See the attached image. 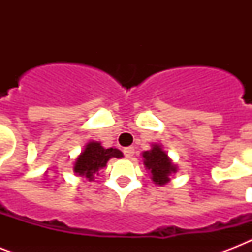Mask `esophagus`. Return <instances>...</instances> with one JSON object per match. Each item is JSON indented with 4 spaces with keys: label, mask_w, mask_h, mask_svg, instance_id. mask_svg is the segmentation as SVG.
<instances>
[{
    "label": "esophagus",
    "mask_w": 252,
    "mask_h": 252,
    "mask_svg": "<svg viewBox=\"0 0 252 252\" xmlns=\"http://www.w3.org/2000/svg\"><path fill=\"white\" fill-rule=\"evenodd\" d=\"M123 152H124V156H126V158H132L134 154V148L133 146H129V148H126Z\"/></svg>",
    "instance_id": "esophagus-1"
}]
</instances>
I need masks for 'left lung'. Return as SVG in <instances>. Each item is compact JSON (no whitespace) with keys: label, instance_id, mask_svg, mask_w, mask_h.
<instances>
[{"label":"left lung","instance_id":"left-lung-1","mask_svg":"<svg viewBox=\"0 0 252 252\" xmlns=\"http://www.w3.org/2000/svg\"><path fill=\"white\" fill-rule=\"evenodd\" d=\"M142 157L145 158L144 165L152 172V179L156 184H166L170 180V174L176 172V167L171 163L167 154L161 149V146L154 145L153 149L144 152Z\"/></svg>","mask_w":252,"mask_h":252}]
</instances>
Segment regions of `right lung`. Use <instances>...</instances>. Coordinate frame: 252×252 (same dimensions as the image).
I'll return each instance as SVG.
<instances>
[{"label": "right lung", "instance_id": "obj_1", "mask_svg": "<svg viewBox=\"0 0 252 252\" xmlns=\"http://www.w3.org/2000/svg\"><path fill=\"white\" fill-rule=\"evenodd\" d=\"M122 158L123 153L119 149H104L99 142H89L81 156L76 159L74 172L93 180L99 168L104 167L110 158Z\"/></svg>", "mask_w": 252, "mask_h": 252}]
</instances>
